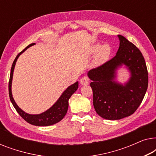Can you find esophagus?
Here are the masks:
<instances>
[{"instance_id": "34e87169", "label": "esophagus", "mask_w": 156, "mask_h": 156, "mask_svg": "<svg viewBox=\"0 0 156 156\" xmlns=\"http://www.w3.org/2000/svg\"><path fill=\"white\" fill-rule=\"evenodd\" d=\"M89 82H90V80L87 76H82L80 80V83L82 85H88Z\"/></svg>"}]
</instances>
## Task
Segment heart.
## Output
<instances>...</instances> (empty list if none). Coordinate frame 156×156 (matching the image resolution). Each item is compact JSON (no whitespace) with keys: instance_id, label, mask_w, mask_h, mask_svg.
I'll return each mask as SVG.
<instances>
[{"instance_id":"b5f03b06","label":"heart","mask_w":156,"mask_h":156,"mask_svg":"<svg viewBox=\"0 0 156 156\" xmlns=\"http://www.w3.org/2000/svg\"><path fill=\"white\" fill-rule=\"evenodd\" d=\"M100 48L99 44H97L93 48V52H97V51ZM111 54V48L108 44H104L100 48V50L98 52V54L96 57L95 63L97 65H101L104 63L106 59L108 58Z\"/></svg>"}]
</instances>
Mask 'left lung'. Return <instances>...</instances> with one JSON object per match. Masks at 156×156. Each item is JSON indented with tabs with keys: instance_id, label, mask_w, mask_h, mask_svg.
I'll return each mask as SVG.
<instances>
[{
	"instance_id": "1",
	"label": "left lung",
	"mask_w": 156,
	"mask_h": 156,
	"mask_svg": "<svg viewBox=\"0 0 156 156\" xmlns=\"http://www.w3.org/2000/svg\"><path fill=\"white\" fill-rule=\"evenodd\" d=\"M118 37L120 44L116 55L88 72L92 81L94 107L100 116L108 120L133 114L141 104L148 84V70L141 52L123 36ZM123 63L131 72V78L125 85L114 81L116 69Z\"/></svg>"
}]
</instances>
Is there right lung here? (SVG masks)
<instances>
[{"mask_svg":"<svg viewBox=\"0 0 156 156\" xmlns=\"http://www.w3.org/2000/svg\"><path fill=\"white\" fill-rule=\"evenodd\" d=\"M35 44V43H32L29 44L28 46L26 47L22 52H20L19 54L17 55V57L15 59L12 65L11 70H10V80L9 83H8V90H9V97L10 101L12 102V105L16 108L17 112L20 114V116L24 119L25 121L27 123H30L32 125L37 126H51L55 124V123H58L67 114L68 106H69V99L71 97V96L78 89L79 83L76 82L73 84L71 86H69L66 90L64 91L61 97L59 98L56 103L53 105L50 108L47 110L46 112L40 114H36V115H32L28 114L27 113L23 112L22 109H20L17 105L16 102H15L12 96L11 92V84H12V75H13V71L14 67L16 65V62L18 59V57L26 50L27 48L30 47Z\"/></svg>","mask_w":156,"mask_h":156,"instance_id":"right-lung-1","label":"right lung"}]
</instances>
